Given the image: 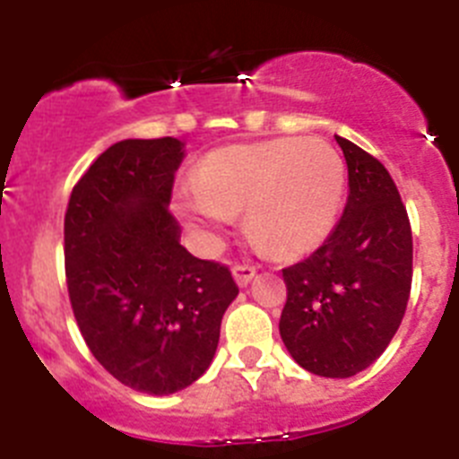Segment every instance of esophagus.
<instances>
[{
	"label": "esophagus",
	"instance_id": "obj_1",
	"mask_svg": "<svg viewBox=\"0 0 459 459\" xmlns=\"http://www.w3.org/2000/svg\"><path fill=\"white\" fill-rule=\"evenodd\" d=\"M232 275H234V280H237L238 287H248L250 280L255 278V269L253 266H234Z\"/></svg>",
	"mask_w": 459,
	"mask_h": 459
}]
</instances>
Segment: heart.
I'll return each mask as SVG.
<instances>
[{
    "instance_id": "b5f03b06",
    "label": "heart",
    "mask_w": 459,
    "mask_h": 459,
    "mask_svg": "<svg viewBox=\"0 0 459 459\" xmlns=\"http://www.w3.org/2000/svg\"><path fill=\"white\" fill-rule=\"evenodd\" d=\"M344 200V163L319 137L230 144L202 158L193 188L177 211L209 243H218L237 211L246 227L278 255L317 248L331 234Z\"/></svg>"
}]
</instances>
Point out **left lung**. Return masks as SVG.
I'll list each match as a JSON object with an SVG mask.
<instances>
[{
    "label": "left lung",
    "mask_w": 459,
    "mask_h": 459,
    "mask_svg": "<svg viewBox=\"0 0 459 459\" xmlns=\"http://www.w3.org/2000/svg\"><path fill=\"white\" fill-rule=\"evenodd\" d=\"M347 160L342 218L299 264L282 269L287 303L280 338L291 359L319 377L347 379L384 354L411 291V227L386 168L335 135Z\"/></svg>",
    "instance_id": "left-lung-1"
}]
</instances>
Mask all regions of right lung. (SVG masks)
I'll return each instance as SVG.
<instances>
[{
  "mask_svg": "<svg viewBox=\"0 0 459 459\" xmlns=\"http://www.w3.org/2000/svg\"><path fill=\"white\" fill-rule=\"evenodd\" d=\"M184 142L121 140L75 184L64 221L68 296L80 333L109 375L149 395L209 370L238 287L227 266L181 246L169 213Z\"/></svg>",
  "mask_w": 459,
  "mask_h": 459,
  "instance_id": "right-lung-1",
  "label": "right lung"
}]
</instances>
